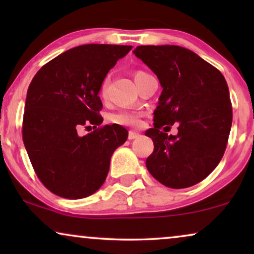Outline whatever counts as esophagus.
Instances as JSON below:
<instances>
[{
	"label": "esophagus",
	"mask_w": 254,
	"mask_h": 254,
	"mask_svg": "<svg viewBox=\"0 0 254 254\" xmlns=\"http://www.w3.org/2000/svg\"><path fill=\"white\" fill-rule=\"evenodd\" d=\"M138 136H140V134L135 133L133 130H130L129 133H128V140H134V138H137Z\"/></svg>",
	"instance_id": "34e87169"
}]
</instances>
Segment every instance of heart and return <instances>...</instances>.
Segmentation results:
<instances>
[{
  "label": "heart",
  "instance_id": "b5f03b06",
  "mask_svg": "<svg viewBox=\"0 0 254 254\" xmlns=\"http://www.w3.org/2000/svg\"><path fill=\"white\" fill-rule=\"evenodd\" d=\"M143 71H136L135 72V76L141 74ZM107 85H109V79L105 78L100 84V96L105 97L106 96V90ZM138 119H140V116L136 112H131V111H118V112L111 113L107 117V121L113 125H119V126H136L138 124Z\"/></svg>",
  "mask_w": 254,
  "mask_h": 254
}]
</instances>
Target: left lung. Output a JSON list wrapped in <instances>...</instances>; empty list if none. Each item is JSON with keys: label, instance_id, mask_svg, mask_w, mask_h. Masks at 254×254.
<instances>
[{"label": "left lung", "instance_id": "left-lung-1", "mask_svg": "<svg viewBox=\"0 0 254 254\" xmlns=\"http://www.w3.org/2000/svg\"><path fill=\"white\" fill-rule=\"evenodd\" d=\"M133 53L163 88L154 128L145 131L154 141L148 171L171 189L195 185L216 168L227 148L232 107L224 76L194 52L175 45L137 46ZM175 122L177 135L160 130Z\"/></svg>", "mask_w": 254, "mask_h": 254}]
</instances>
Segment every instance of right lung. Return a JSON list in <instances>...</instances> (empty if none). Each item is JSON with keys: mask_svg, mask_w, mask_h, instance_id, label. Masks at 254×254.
<instances>
[{"mask_svg": "<svg viewBox=\"0 0 254 254\" xmlns=\"http://www.w3.org/2000/svg\"><path fill=\"white\" fill-rule=\"evenodd\" d=\"M131 46L89 44L71 48L40 68L27 89L23 141L34 172L47 190L65 199L91 195L105 182L110 161L128 137L105 125L98 93L111 68ZM96 129L82 137V127Z\"/></svg>", "mask_w": 254, "mask_h": 254, "instance_id": "right-lung-1", "label": "right lung"}]
</instances>
